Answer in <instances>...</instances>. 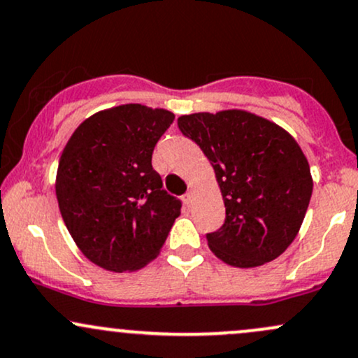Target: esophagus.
Returning a JSON list of instances; mask_svg holds the SVG:
<instances>
[{"label": "esophagus", "mask_w": 358, "mask_h": 358, "mask_svg": "<svg viewBox=\"0 0 358 358\" xmlns=\"http://www.w3.org/2000/svg\"><path fill=\"white\" fill-rule=\"evenodd\" d=\"M183 202H185V205H192V202H193V190H188L187 193H185V195H183Z\"/></svg>", "instance_id": "1"}]
</instances>
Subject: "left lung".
Segmentation results:
<instances>
[{
  "label": "left lung",
  "instance_id": "obj_1",
  "mask_svg": "<svg viewBox=\"0 0 358 358\" xmlns=\"http://www.w3.org/2000/svg\"><path fill=\"white\" fill-rule=\"evenodd\" d=\"M215 171L225 222L208 248L234 268H257L289 248L305 219L313 178L305 153L276 122L242 109L178 117Z\"/></svg>",
  "mask_w": 358,
  "mask_h": 358
}]
</instances>
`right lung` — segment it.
<instances>
[{
    "label": "right lung",
    "instance_id": "add662e5",
    "mask_svg": "<svg viewBox=\"0 0 358 358\" xmlns=\"http://www.w3.org/2000/svg\"><path fill=\"white\" fill-rule=\"evenodd\" d=\"M175 114L143 104L99 110L62 151L55 193L80 252L113 273H133L159 254L182 203L163 190L153 150Z\"/></svg>",
    "mask_w": 358,
    "mask_h": 358
}]
</instances>
